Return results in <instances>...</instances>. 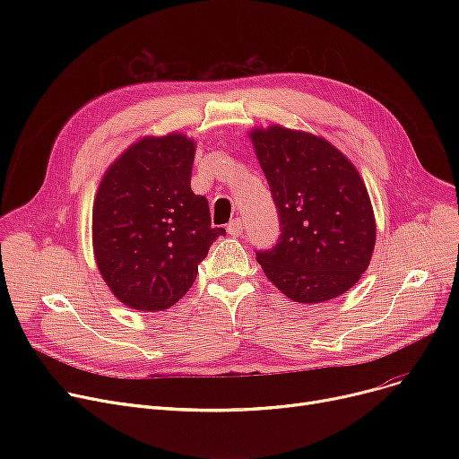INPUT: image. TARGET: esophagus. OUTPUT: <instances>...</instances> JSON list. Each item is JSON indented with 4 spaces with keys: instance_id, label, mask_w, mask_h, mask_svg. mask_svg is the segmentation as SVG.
Wrapping results in <instances>:
<instances>
[{
    "instance_id": "obj_1",
    "label": "esophagus",
    "mask_w": 459,
    "mask_h": 459,
    "mask_svg": "<svg viewBox=\"0 0 459 459\" xmlns=\"http://www.w3.org/2000/svg\"><path fill=\"white\" fill-rule=\"evenodd\" d=\"M227 232L230 234V236H234V238H238V236H242V232H244V223H242V220H232L229 225H227Z\"/></svg>"
}]
</instances>
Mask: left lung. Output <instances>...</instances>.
I'll return each instance as SVG.
<instances>
[{
    "label": "left lung",
    "mask_w": 459,
    "mask_h": 459,
    "mask_svg": "<svg viewBox=\"0 0 459 459\" xmlns=\"http://www.w3.org/2000/svg\"><path fill=\"white\" fill-rule=\"evenodd\" d=\"M270 184L281 234L256 260L279 290L298 303L348 292L368 268L376 220L353 163L333 144L282 126L249 134Z\"/></svg>",
    "instance_id": "left-lung-1"
}]
</instances>
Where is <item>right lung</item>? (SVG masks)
Listing matches in <instances>:
<instances>
[{"instance_id":"1","label":"right lung","mask_w":459,"mask_h":459,"mask_svg":"<svg viewBox=\"0 0 459 459\" xmlns=\"http://www.w3.org/2000/svg\"><path fill=\"white\" fill-rule=\"evenodd\" d=\"M195 141L143 137L106 171L92 206L96 266L135 310L173 307L195 282L213 239L208 201L191 191Z\"/></svg>"}]
</instances>
